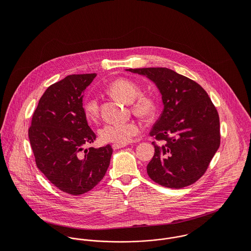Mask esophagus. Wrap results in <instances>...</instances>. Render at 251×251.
<instances>
[{
  "instance_id": "obj_1",
  "label": "esophagus",
  "mask_w": 251,
  "mask_h": 251,
  "mask_svg": "<svg viewBox=\"0 0 251 251\" xmlns=\"http://www.w3.org/2000/svg\"><path fill=\"white\" fill-rule=\"evenodd\" d=\"M126 145V144H113L112 145V148L114 150H118V149H121V148H125Z\"/></svg>"
}]
</instances>
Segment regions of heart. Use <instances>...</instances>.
<instances>
[{"mask_svg": "<svg viewBox=\"0 0 251 251\" xmlns=\"http://www.w3.org/2000/svg\"><path fill=\"white\" fill-rule=\"evenodd\" d=\"M108 93L123 102L131 103L132 112L142 119H151L156 112L155 98L150 94H141V86L131 79L119 78L113 81L108 86ZM83 111L88 119H97L100 113L98 100L91 96L86 97L83 100ZM139 130L140 127L135 122L106 124L100 128V136L105 143L126 144Z\"/></svg>", "mask_w": 251, "mask_h": 251, "instance_id": "b5f03b06", "label": "heart"}]
</instances>
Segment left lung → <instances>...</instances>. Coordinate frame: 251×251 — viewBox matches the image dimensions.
Here are the masks:
<instances>
[{
  "label": "left lung",
  "instance_id": "8db88e82",
  "mask_svg": "<svg viewBox=\"0 0 251 251\" xmlns=\"http://www.w3.org/2000/svg\"><path fill=\"white\" fill-rule=\"evenodd\" d=\"M126 71L147 76L162 96L163 111L150 132L160 143L152 142L149 177L169 188L194 183L205 174L220 145L219 116L207 92L166 68Z\"/></svg>",
  "mask_w": 251,
  "mask_h": 251
}]
</instances>
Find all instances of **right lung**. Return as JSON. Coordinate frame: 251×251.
Here are the masks:
<instances>
[{
  "label": "right lung",
  "mask_w": 251,
  "mask_h": 251,
  "mask_svg": "<svg viewBox=\"0 0 251 251\" xmlns=\"http://www.w3.org/2000/svg\"><path fill=\"white\" fill-rule=\"evenodd\" d=\"M96 73L72 74L49 86L29 128L37 168L60 190L80 195L93 189L107 171L110 145L84 149L97 138L83 111V93Z\"/></svg>",
  "instance_id": "add662e5"
}]
</instances>
